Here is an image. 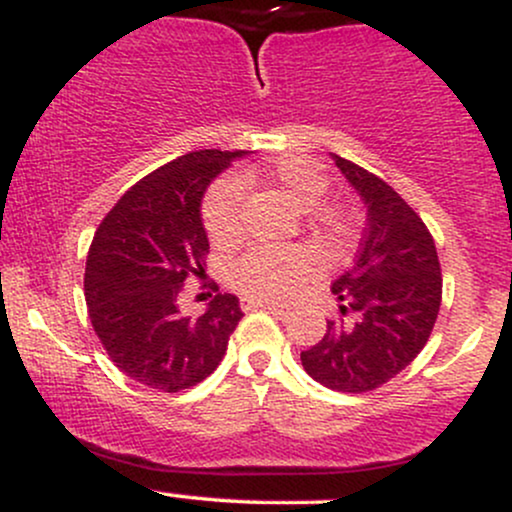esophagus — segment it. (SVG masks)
Returning <instances> with one entry per match:
<instances>
[{
	"label": "esophagus",
	"instance_id": "34e87169",
	"mask_svg": "<svg viewBox=\"0 0 512 512\" xmlns=\"http://www.w3.org/2000/svg\"><path fill=\"white\" fill-rule=\"evenodd\" d=\"M240 308H243V310L262 308V310H269V313H274V315H286V313H289V310H286L284 305L272 303V301H243V303H240Z\"/></svg>",
	"mask_w": 512,
	"mask_h": 512
}]
</instances>
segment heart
I'll return each instance as SVG.
<instances>
[{"label":"heart","mask_w":512,"mask_h":512,"mask_svg":"<svg viewBox=\"0 0 512 512\" xmlns=\"http://www.w3.org/2000/svg\"><path fill=\"white\" fill-rule=\"evenodd\" d=\"M252 182L272 187L298 209H313L327 192L325 175L298 158H279L262 170H240L236 178L216 182L204 197L202 221L214 243L228 245L240 238L243 187ZM315 219L327 236L344 228L342 214L334 209L320 211ZM313 264L315 257L308 248H252L231 264L228 281L252 301H286L305 284Z\"/></svg>","instance_id":"heart-1"}]
</instances>
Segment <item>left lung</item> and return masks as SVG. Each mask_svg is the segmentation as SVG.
<instances>
[{
	"label": "left lung",
	"instance_id": "1",
	"mask_svg": "<svg viewBox=\"0 0 512 512\" xmlns=\"http://www.w3.org/2000/svg\"><path fill=\"white\" fill-rule=\"evenodd\" d=\"M366 204L356 260L332 284L342 317L301 351L305 373L337 392L361 395L385 385L419 356L440 310L443 276L421 216L366 168L332 154Z\"/></svg>",
	"mask_w": 512,
	"mask_h": 512
}]
</instances>
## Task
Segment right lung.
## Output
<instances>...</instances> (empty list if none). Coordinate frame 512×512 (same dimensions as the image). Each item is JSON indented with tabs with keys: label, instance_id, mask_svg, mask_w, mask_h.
Instances as JSON below:
<instances>
[{
	"label": "right lung",
	"instance_id": "1",
	"mask_svg": "<svg viewBox=\"0 0 512 512\" xmlns=\"http://www.w3.org/2000/svg\"><path fill=\"white\" fill-rule=\"evenodd\" d=\"M245 151H192L129 187L108 211L86 260L88 317L122 373L158 392L202 383L226 354L243 317L233 293H216L204 315L180 313L190 274L209 252L202 197Z\"/></svg>",
	"mask_w": 512,
	"mask_h": 512
}]
</instances>
